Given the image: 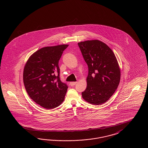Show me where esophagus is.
I'll return each mask as SVG.
<instances>
[{
  "label": "esophagus",
  "instance_id": "esophagus-1",
  "mask_svg": "<svg viewBox=\"0 0 148 148\" xmlns=\"http://www.w3.org/2000/svg\"><path fill=\"white\" fill-rule=\"evenodd\" d=\"M77 83V82H71L70 83V85H71V86H74V85L76 84Z\"/></svg>",
  "mask_w": 148,
  "mask_h": 148
}]
</instances>
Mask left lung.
<instances>
[{
    "label": "left lung",
    "mask_w": 148,
    "mask_h": 148,
    "mask_svg": "<svg viewBox=\"0 0 148 148\" xmlns=\"http://www.w3.org/2000/svg\"><path fill=\"white\" fill-rule=\"evenodd\" d=\"M88 66L87 86L82 92L85 100L101 105L112 96L119 84L120 70L116 58L106 44L98 40L77 43Z\"/></svg>",
    "instance_id": "1"
}]
</instances>
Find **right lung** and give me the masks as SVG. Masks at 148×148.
<instances>
[{"mask_svg":"<svg viewBox=\"0 0 148 148\" xmlns=\"http://www.w3.org/2000/svg\"><path fill=\"white\" fill-rule=\"evenodd\" d=\"M68 45L42 48L30 56L25 65L23 82L27 92L34 101L46 109L58 107L65 98L68 86L60 79L58 63Z\"/></svg>","mask_w":148,"mask_h":148,"instance_id":"add662e5","label":"right lung"}]
</instances>
